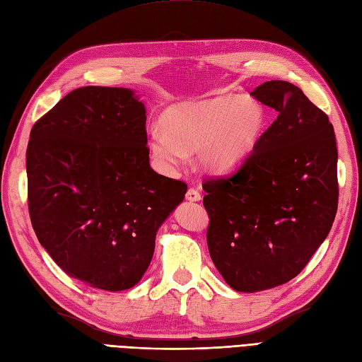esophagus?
Segmentation results:
<instances>
[{
    "label": "esophagus",
    "mask_w": 362,
    "mask_h": 362,
    "mask_svg": "<svg viewBox=\"0 0 362 362\" xmlns=\"http://www.w3.org/2000/svg\"><path fill=\"white\" fill-rule=\"evenodd\" d=\"M186 199L192 201V202H197L201 199V193L197 189H189L186 193Z\"/></svg>",
    "instance_id": "esophagus-1"
}]
</instances>
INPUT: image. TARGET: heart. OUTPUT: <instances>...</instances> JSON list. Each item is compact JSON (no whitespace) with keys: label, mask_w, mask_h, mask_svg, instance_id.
<instances>
[{"label":"heart","mask_w":362,"mask_h":362,"mask_svg":"<svg viewBox=\"0 0 362 362\" xmlns=\"http://www.w3.org/2000/svg\"><path fill=\"white\" fill-rule=\"evenodd\" d=\"M266 124V107L249 95L184 103L163 115V127L148 132V153L165 173L178 170L192 151L202 169L227 172L255 152Z\"/></svg>","instance_id":"heart-1"}]
</instances>
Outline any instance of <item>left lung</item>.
Here are the masks:
<instances>
[{"label":"left lung","mask_w":362,"mask_h":362,"mask_svg":"<svg viewBox=\"0 0 362 362\" xmlns=\"http://www.w3.org/2000/svg\"><path fill=\"white\" fill-rule=\"evenodd\" d=\"M253 98L278 118L230 175L206 180L210 258L236 292L293 279L327 238L338 209V148L329 117L287 81Z\"/></svg>","instance_id":"8db88e82"}]
</instances>
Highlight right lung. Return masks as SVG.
Returning a JSON list of instances; mask_svg holds the SVG:
<instances>
[{
    "label": "right lung",
    "instance_id": "1",
    "mask_svg": "<svg viewBox=\"0 0 362 362\" xmlns=\"http://www.w3.org/2000/svg\"><path fill=\"white\" fill-rule=\"evenodd\" d=\"M146 107L124 87H79L35 122L25 153L40 244L69 276L119 292L138 284L158 228L187 192L148 164Z\"/></svg>",
    "mask_w": 362,
    "mask_h": 362
}]
</instances>
